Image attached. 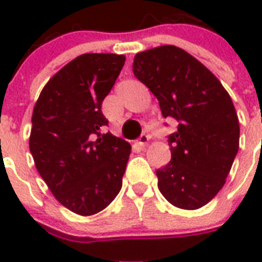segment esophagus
Masks as SVG:
<instances>
[{"mask_svg":"<svg viewBox=\"0 0 262 262\" xmlns=\"http://www.w3.org/2000/svg\"><path fill=\"white\" fill-rule=\"evenodd\" d=\"M148 141H149V136L148 135H141L140 136V139H139V145H141V147H144V145H147Z\"/></svg>","mask_w":262,"mask_h":262,"instance_id":"34e87169","label":"esophagus"}]
</instances>
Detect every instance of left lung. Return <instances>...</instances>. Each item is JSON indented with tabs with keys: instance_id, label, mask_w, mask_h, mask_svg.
I'll list each match as a JSON object with an SVG mask.
<instances>
[{
	"instance_id": "obj_1",
	"label": "left lung",
	"mask_w": 262,
	"mask_h": 262,
	"mask_svg": "<svg viewBox=\"0 0 262 262\" xmlns=\"http://www.w3.org/2000/svg\"><path fill=\"white\" fill-rule=\"evenodd\" d=\"M133 73L159 100L164 118L178 121L168 136L171 160L156 171L164 199L199 209L223 187L239 148V121L230 95L199 59L177 46L137 53Z\"/></svg>"
}]
</instances>
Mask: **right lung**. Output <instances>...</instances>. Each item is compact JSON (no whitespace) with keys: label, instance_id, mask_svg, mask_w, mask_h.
I'll return each instance as SVG.
<instances>
[{"label":"right lung","instance_id":"obj_1","mask_svg":"<svg viewBox=\"0 0 262 262\" xmlns=\"http://www.w3.org/2000/svg\"><path fill=\"white\" fill-rule=\"evenodd\" d=\"M125 55L88 53L72 59L43 87L32 113L30 151L55 199L77 215L103 211L122 187L130 144L100 133L102 102Z\"/></svg>","mask_w":262,"mask_h":262}]
</instances>
